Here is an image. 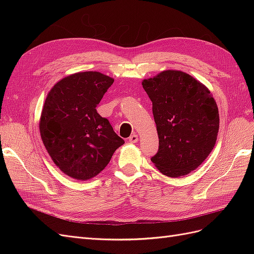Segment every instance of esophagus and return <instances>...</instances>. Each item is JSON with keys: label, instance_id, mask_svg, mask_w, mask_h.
Returning a JSON list of instances; mask_svg holds the SVG:
<instances>
[{"label": "esophagus", "instance_id": "esophagus-1", "mask_svg": "<svg viewBox=\"0 0 254 254\" xmlns=\"http://www.w3.org/2000/svg\"><path fill=\"white\" fill-rule=\"evenodd\" d=\"M137 140H139V137H137V134H135V133L130 135L129 139H128V141H129L130 143H136Z\"/></svg>", "mask_w": 254, "mask_h": 254}]
</instances>
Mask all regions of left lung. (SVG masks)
Masks as SVG:
<instances>
[{
	"mask_svg": "<svg viewBox=\"0 0 254 254\" xmlns=\"http://www.w3.org/2000/svg\"><path fill=\"white\" fill-rule=\"evenodd\" d=\"M152 103L159 149L151 161L168 177L195 171L217 139L219 114L211 92L190 75L167 70L145 79Z\"/></svg>",
	"mask_w": 254,
	"mask_h": 254,
	"instance_id": "1",
	"label": "left lung"
}]
</instances>
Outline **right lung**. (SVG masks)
Here are the masks:
<instances>
[{"label":"right lung","instance_id":"add662e5","mask_svg":"<svg viewBox=\"0 0 254 254\" xmlns=\"http://www.w3.org/2000/svg\"><path fill=\"white\" fill-rule=\"evenodd\" d=\"M99 72H81L58 81L45 99L40 133L60 171L77 180L101 173L124 140L96 111L113 83Z\"/></svg>","mask_w":254,"mask_h":254}]
</instances>
